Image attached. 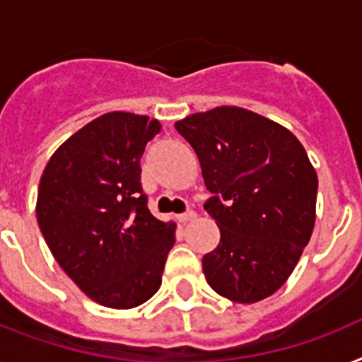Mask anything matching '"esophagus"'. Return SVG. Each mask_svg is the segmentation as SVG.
Instances as JSON below:
<instances>
[{"label":"esophagus","instance_id":"34e87169","mask_svg":"<svg viewBox=\"0 0 362 362\" xmlns=\"http://www.w3.org/2000/svg\"><path fill=\"white\" fill-rule=\"evenodd\" d=\"M195 212H193V210H187V212H184V214H180L178 216V221H180V223H187V221H192V220H195Z\"/></svg>","mask_w":362,"mask_h":362}]
</instances>
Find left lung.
Returning <instances> with one entry per match:
<instances>
[{"label":"left lung","mask_w":362,"mask_h":362,"mask_svg":"<svg viewBox=\"0 0 362 362\" xmlns=\"http://www.w3.org/2000/svg\"><path fill=\"white\" fill-rule=\"evenodd\" d=\"M195 150L212 197L204 203L220 244L203 257L209 286L233 303L278 291L295 269L315 221L317 175L286 127L218 107L176 122Z\"/></svg>","instance_id":"obj_1"}]
</instances>
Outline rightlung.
<instances>
[{"label": "right lung", "instance_id": "1", "mask_svg": "<svg viewBox=\"0 0 362 362\" xmlns=\"http://www.w3.org/2000/svg\"><path fill=\"white\" fill-rule=\"evenodd\" d=\"M158 120L109 112L54 152L37 195V221L65 274L107 308H135L161 286L175 223L153 218L141 184Z\"/></svg>", "mask_w": 362, "mask_h": 362}]
</instances>
